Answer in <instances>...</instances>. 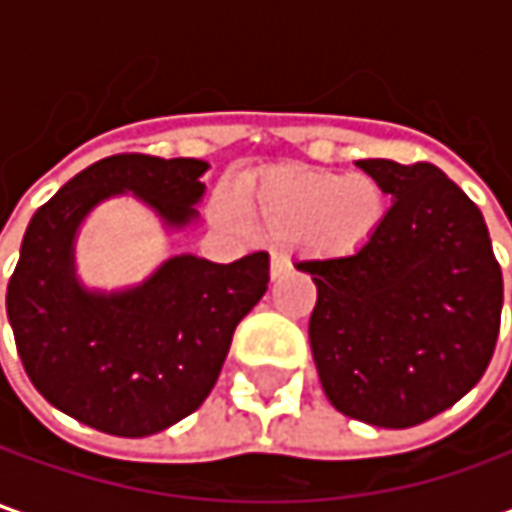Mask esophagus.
I'll return each instance as SVG.
<instances>
[{
	"instance_id": "1",
	"label": "esophagus",
	"mask_w": 512,
	"mask_h": 512,
	"mask_svg": "<svg viewBox=\"0 0 512 512\" xmlns=\"http://www.w3.org/2000/svg\"><path fill=\"white\" fill-rule=\"evenodd\" d=\"M287 267H290V262H287L285 253H273V256H270V276H273V279L282 276Z\"/></svg>"
}]
</instances>
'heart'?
Here are the masks:
<instances>
[{
    "label": "heart",
    "instance_id": "heart-1",
    "mask_svg": "<svg viewBox=\"0 0 512 512\" xmlns=\"http://www.w3.org/2000/svg\"><path fill=\"white\" fill-rule=\"evenodd\" d=\"M242 213L270 239H302L325 256H347L384 225L387 190L370 173L282 170L242 190Z\"/></svg>",
    "mask_w": 512,
    "mask_h": 512
}]
</instances>
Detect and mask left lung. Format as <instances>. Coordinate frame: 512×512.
I'll list each match as a JSON object with an SVG mask.
<instances>
[{
  "label": "left lung",
  "mask_w": 512,
  "mask_h": 512,
  "mask_svg": "<svg viewBox=\"0 0 512 512\" xmlns=\"http://www.w3.org/2000/svg\"><path fill=\"white\" fill-rule=\"evenodd\" d=\"M356 165L382 182L390 210L362 250L296 265L319 290L310 350L339 413L402 430L484 376L502 322V267L482 210L436 165Z\"/></svg>",
  "instance_id": "8db88e82"
}]
</instances>
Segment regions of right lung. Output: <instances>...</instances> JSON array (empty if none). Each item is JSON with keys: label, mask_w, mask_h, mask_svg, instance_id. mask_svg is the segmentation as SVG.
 <instances>
[{"label": "right lung", "mask_w": 512, "mask_h": 512, "mask_svg": "<svg viewBox=\"0 0 512 512\" xmlns=\"http://www.w3.org/2000/svg\"><path fill=\"white\" fill-rule=\"evenodd\" d=\"M207 162L119 153L39 207L8 282V322L33 387L110 436L142 439L182 422L219 379L236 325L265 296L267 253L230 265L170 256L139 285L96 290L76 273V236L93 207L130 193L185 230L205 196Z\"/></svg>", "instance_id": "right-lung-1"}]
</instances>
